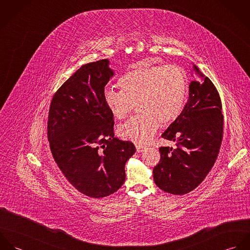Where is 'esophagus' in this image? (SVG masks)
<instances>
[{"instance_id": "1", "label": "esophagus", "mask_w": 250, "mask_h": 250, "mask_svg": "<svg viewBox=\"0 0 250 250\" xmlns=\"http://www.w3.org/2000/svg\"><path fill=\"white\" fill-rule=\"evenodd\" d=\"M136 149H137V152H138V153H141V152H143V151H144L145 147H144L143 145H140V144H138V145H136Z\"/></svg>"}]
</instances>
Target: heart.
<instances>
[{"label": "heart", "instance_id": "heart-1", "mask_svg": "<svg viewBox=\"0 0 250 250\" xmlns=\"http://www.w3.org/2000/svg\"><path fill=\"white\" fill-rule=\"evenodd\" d=\"M121 91L106 88L104 102L110 113L125 119L138 106L141 115L122 124L118 133L133 143H149L160 123H172L182 113L188 97V81L178 65L158 64L137 67L125 73L118 82Z\"/></svg>", "mask_w": 250, "mask_h": 250}]
</instances>
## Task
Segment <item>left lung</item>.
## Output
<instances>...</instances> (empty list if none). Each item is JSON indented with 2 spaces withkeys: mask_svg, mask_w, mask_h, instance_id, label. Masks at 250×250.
Wrapping results in <instances>:
<instances>
[{
  "mask_svg": "<svg viewBox=\"0 0 250 250\" xmlns=\"http://www.w3.org/2000/svg\"><path fill=\"white\" fill-rule=\"evenodd\" d=\"M188 100L182 113L162 137L176 142V149L161 147V160L153 169L156 185L172 194L193 190L207 176L217 158L223 137L219 94L212 81L193 65Z\"/></svg>",
  "mask_w": 250,
  "mask_h": 250,
  "instance_id": "obj_1",
  "label": "left lung"
}]
</instances>
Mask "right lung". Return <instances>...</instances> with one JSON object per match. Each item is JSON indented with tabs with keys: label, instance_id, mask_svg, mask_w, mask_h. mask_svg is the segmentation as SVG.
I'll list each match as a JSON object with an SVG mask.
<instances>
[{
	"label": "right lung",
	"instance_id": "right-lung-1",
	"mask_svg": "<svg viewBox=\"0 0 250 250\" xmlns=\"http://www.w3.org/2000/svg\"><path fill=\"white\" fill-rule=\"evenodd\" d=\"M108 60L86 63L53 96L48 140L53 157L72 186L83 194L102 198L125 181V164L135 154L131 142L114 138L113 115L104 102L113 76Z\"/></svg>",
	"mask_w": 250,
	"mask_h": 250
}]
</instances>
